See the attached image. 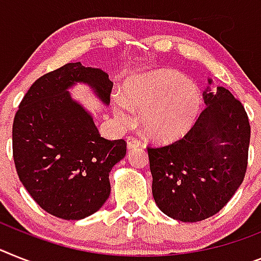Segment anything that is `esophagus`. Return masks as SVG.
<instances>
[{
    "instance_id": "esophagus-1",
    "label": "esophagus",
    "mask_w": 261,
    "mask_h": 261,
    "mask_svg": "<svg viewBox=\"0 0 261 261\" xmlns=\"http://www.w3.org/2000/svg\"><path fill=\"white\" fill-rule=\"evenodd\" d=\"M141 147V141L137 139L135 137H128L127 138V148L128 150H134V148Z\"/></svg>"
}]
</instances>
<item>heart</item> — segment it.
I'll return each mask as SVG.
<instances>
[{
	"label": "heart",
	"mask_w": 261,
	"mask_h": 261,
	"mask_svg": "<svg viewBox=\"0 0 261 261\" xmlns=\"http://www.w3.org/2000/svg\"><path fill=\"white\" fill-rule=\"evenodd\" d=\"M198 85L172 69H158L135 76L124 87V98L113 97L114 115L130 124L141 114L144 134L158 142L179 139L194 124L200 110Z\"/></svg>",
	"instance_id": "1"
}]
</instances>
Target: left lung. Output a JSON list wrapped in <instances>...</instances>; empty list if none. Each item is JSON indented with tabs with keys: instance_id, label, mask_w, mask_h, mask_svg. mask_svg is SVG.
<instances>
[{
	"instance_id": "8db88e82",
	"label": "left lung",
	"mask_w": 261,
	"mask_h": 261,
	"mask_svg": "<svg viewBox=\"0 0 261 261\" xmlns=\"http://www.w3.org/2000/svg\"><path fill=\"white\" fill-rule=\"evenodd\" d=\"M203 91L204 110L180 141L148 148L152 196L163 214L186 223L218 214L243 183L248 159V117L223 86Z\"/></svg>"
}]
</instances>
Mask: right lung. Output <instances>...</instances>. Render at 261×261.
Masks as SVG:
<instances>
[{
  "mask_svg": "<svg viewBox=\"0 0 261 261\" xmlns=\"http://www.w3.org/2000/svg\"><path fill=\"white\" fill-rule=\"evenodd\" d=\"M78 83L110 105L109 74L66 63L33 83L13 123L19 180L41 208L65 220L102 208L110 196L111 168L126 155V142L100 137L91 111L74 99L70 89Z\"/></svg>",
  "mask_w": 261,
  "mask_h": 261,
  "instance_id": "add662e5",
  "label": "right lung"
}]
</instances>
